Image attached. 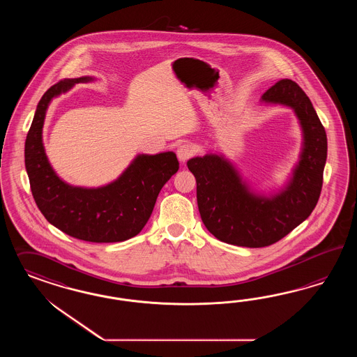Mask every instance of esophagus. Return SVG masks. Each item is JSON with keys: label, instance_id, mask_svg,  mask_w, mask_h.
<instances>
[{"label": "esophagus", "instance_id": "1", "mask_svg": "<svg viewBox=\"0 0 357 357\" xmlns=\"http://www.w3.org/2000/svg\"><path fill=\"white\" fill-rule=\"evenodd\" d=\"M195 153H196V151H195L194 146L191 144H188V142L181 144L178 146V149H176V155H178L181 162L188 161L191 157H194Z\"/></svg>", "mask_w": 357, "mask_h": 357}]
</instances>
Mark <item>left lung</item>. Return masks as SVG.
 <instances>
[{
    "instance_id": "8db88e82",
    "label": "left lung",
    "mask_w": 357,
    "mask_h": 357,
    "mask_svg": "<svg viewBox=\"0 0 357 357\" xmlns=\"http://www.w3.org/2000/svg\"><path fill=\"white\" fill-rule=\"evenodd\" d=\"M261 99L292 107L303 127L301 160L282 192L272 197L250 194L234 167L216 154L187 162L206 229L217 239L243 248L276 243L310 216L322 191L327 158L326 130L301 87L292 79H280Z\"/></svg>"
}]
</instances>
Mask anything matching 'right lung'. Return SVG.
Masks as SVG:
<instances>
[{"label":"right lung","mask_w":357,"mask_h":357,"mask_svg":"<svg viewBox=\"0 0 357 357\" xmlns=\"http://www.w3.org/2000/svg\"><path fill=\"white\" fill-rule=\"evenodd\" d=\"M90 77L63 79L39 100L24 144V163L33 200L48 222L70 237L108 243L135 237L148 222L158 194L179 162L173 151L139 155L118 181L100 188L64 183L47 160L42 142L45 111L52 98Z\"/></svg>","instance_id":"right-lung-1"}]
</instances>
